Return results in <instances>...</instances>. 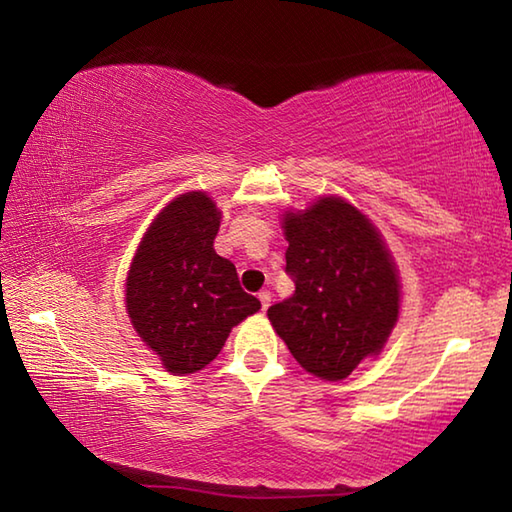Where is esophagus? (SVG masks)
Wrapping results in <instances>:
<instances>
[{
    "instance_id": "1",
    "label": "esophagus",
    "mask_w": 512,
    "mask_h": 512,
    "mask_svg": "<svg viewBox=\"0 0 512 512\" xmlns=\"http://www.w3.org/2000/svg\"><path fill=\"white\" fill-rule=\"evenodd\" d=\"M259 302H262L264 311L271 307V291H259Z\"/></svg>"
}]
</instances>
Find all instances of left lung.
<instances>
[{"instance_id": "8db88e82", "label": "left lung", "mask_w": 512, "mask_h": 512, "mask_svg": "<svg viewBox=\"0 0 512 512\" xmlns=\"http://www.w3.org/2000/svg\"><path fill=\"white\" fill-rule=\"evenodd\" d=\"M287 273L296 291L268 307L277 336L325 381L377 357L400 318V275L381 232L341 196L282 214Z\"/></svg>"}]
</instances>
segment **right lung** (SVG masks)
Instances as JSON below:
<instances>
[{"instance_id":"1","label":"right lung","mask_w":512,"mask_h":512,"mask_svg":"<svg viewBox=\"0 0 512 512\" xmlns=\"http://www.w3.org/2000/svg\"><path fill=\"white\" fill-rule=\"evenodd\" d=\"M219 225L205 192L180 194L144 232L126 277L133 329L171 375L203 370L232 327L262 309L241 289L235 264L216 255Z\"/></svg>"}]
</instances>
